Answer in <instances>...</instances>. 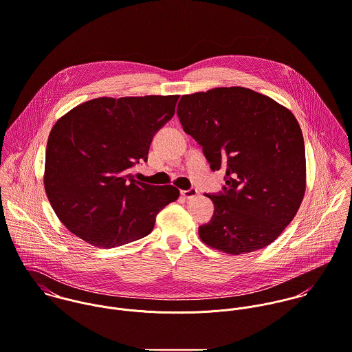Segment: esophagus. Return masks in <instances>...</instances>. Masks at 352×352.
<instances>
[{"label": "esophagus", "mask_w": 352, "mask_h": 352, "mask_svg": "<svg viewBox=\"0 0 352 352\" xmlns=\"http://www.w3.org/2000/svg\"><path fill=\"white\" fill-rule=\"evenodd\" d=\"M197 195H199V190L195 189V188H190V189H188V190H181V196H182L184 199H186V200L195 199Z\"/></svg>", "instance_id": "1"}]
</instances>
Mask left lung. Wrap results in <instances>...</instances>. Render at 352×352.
<instances>
[{"mask_svg": "<svg viewBox=\"0 0 352 352\" xmlns=\"http://www.w3.org/2000/svg\"><path fill=\"white\" fill-rule=\"evenodd\" d=\"M185 133L203 146L211 170H226L204 243L228 254L272 243L299 210L306 189L300 126L274 99L243 87L184 95L177 109Z\"/></svg>", "mask_w": 352, "mask_h": 352, "instance_id": "obj_1", "label": "left lung"}]
</instances>
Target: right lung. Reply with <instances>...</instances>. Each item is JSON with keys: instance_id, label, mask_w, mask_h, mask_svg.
Returning a JSON list of instances; mask_svg holds the SVG:
<instances>
[{"instance_id": "1", "label": "right lung", "mask_w": 352, "mask_h": 352, "mask_svg": "<svg viewBox=\"0 0 352 352\" xmlns=\"http://www.w3.org/2000/svg\"><path fill=\"white\" fill-rule=\"evenodd\" d=\"M178 98H98L56 122L46 146L45 190L76 236L104 249L138 241L179 197L173 185H148L131 174L146 162L152 139L173 118Z\"/></svg>"}]
</instances>
